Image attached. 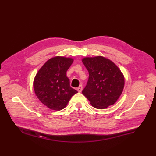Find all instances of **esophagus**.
<instances>
[{
    "label": "esophagus",
    "mask_w": 156,
    "mask_h": 156,
    "mask_svg": "<svg viewBox=\"0 0 156 156\" xmlns=\"http://www.w3.org/2000/svg\"><path fill=\"white\" fill-rule=\"evenodd\" d=\"M77 90L78 91V92H81L82 90V86L80 85V87L77 88Z\"/></svg>",
    "instance_id": "1"
}]
</instances>
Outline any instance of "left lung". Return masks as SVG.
<instances>
[{
    "label": "left lung",
    "instance_id": "8db88e82",
    "mask_svg": "<svg viewBox=\"0 0 156 156\" xmlns=\"http://www.w3.org/2000/svg\"><path fill=\"white\" fill-rule=\"evenodd\" d=\"M82 61L89 74L82 94L96 108L103 109L115 104L125 84L124 76L119 68L102 56L84 58Z\"/></svg>",
    "mask_w": 156,
    "mask_h": 156
}]
</instances>
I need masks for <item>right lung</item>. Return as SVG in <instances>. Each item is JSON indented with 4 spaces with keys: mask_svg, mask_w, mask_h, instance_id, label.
Returning a JSON list of instances; mask_svg holds the SVG:
<instances>
[{
    "mask_svg": "<svg viewBox=\"0 0 156 156\" xmlns=\"http://www.w3.org/2000/svg\"><path fill=\"white\" fill-rule=\"evenodd\" d=\"M74 59L61 56L49 59L36 74L34 88L39 100L52 110L60 111L78 91L69 85L66 73Z\"/></svg>",
    "mask_w": 156,
    "mask_h": 156,
    "instance_id": "right-lung-1",
    "label": "right lung"
}]
</instances>
